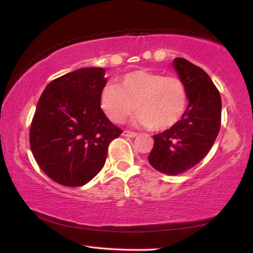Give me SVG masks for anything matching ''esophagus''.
<instances>
[{"mask_svg":"<svg viewBox=\"0 0 253 253\" xmlns=\"http://www.w3.org/2000/svg\"><path fill=\"white\" fill-rule=\"evenodd\" d=\"M123 136L129 137V138H134V137H137V132H133V131H129V130H124Z\"/></svg>","mask_w":253,"mask_h":253,"instance_id":"1","label":"esophagus"}]
</instances>
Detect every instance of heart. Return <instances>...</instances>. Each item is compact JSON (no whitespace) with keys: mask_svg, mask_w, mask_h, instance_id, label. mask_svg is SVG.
<instances>
[{"mask_svg":"<svg viewBox=\"0 0 253 253\" xmlns=\"http://www.w3.org/2000/svg\"><path fill=\"white\" fill-rule=\"evenodd\" d=\"M188 106L185 85L176 76L136 70L102 89L101 107L110 121L122 123L134 109V122L155 131L174 126Z\"/></svg>","mask_w":253,"mask_h":253,"instance_id":"heart-1","label":"heart"}]
</instances>
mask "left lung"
Masks as SVG:
<instances>
[{"mask_svg":"<svg viewBox=\"0 0 253 253\" xmlns=\"http://www.w3.org/2000/svg\"><path fill=\"white\" fill-rule=\"evenodd\" d=\"M172 67L188 92L189 105L182 119L155 134L148 161L158 171L182 174L199 164L212 148L221 126V96L210 76L185 58L176 57Z\"/></svg>","mask_w":253,"mask_h":253,"instance_id":"1","label":"left lung"}]
</instances>
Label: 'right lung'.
<instances>
[{
	"instance_id": "add662e5",
	"label": "right lung",
	"mask_w": 253,
	"mask_h": 253,
	"mask_svg": "<svg viewBox=\"0 0 253 253\" xmlns=\"http://www.w3.org/2000/svg\"><path fill=\"white\" fill-rule=\"evenodd\" d=\"M102 68H84L46 86L30 129L33 157L48 177L82 186L101 170L109 144L122 130L101 109L107 78Z\"/></svg>"
}]
</instances>
